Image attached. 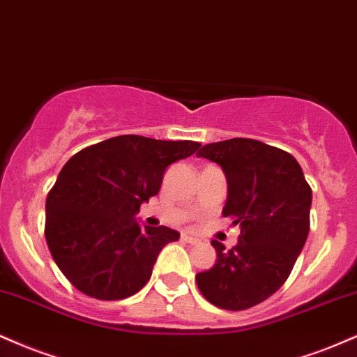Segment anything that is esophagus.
I'll list each match as a JSON object with an SVG mask.
<instances>
[{
    "mask_svg": "<svg viewBox=\"0 0 357 357\" xmlns=\"http://www.w3.org/2000/svg\"><path fill=\"white\" fill-rule=\"evenodd\" d=\"M182 241H183V242H188V244H197V242H199V237L192 236V234L183 232V234H182Z\"/></svg>",
    "mask_w": 357,
    "mask_h": 357,
    "instance_id": "obj_1",
    "label": "esophagus"
}]
</instances>
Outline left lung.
Masks as SVG:
<instances>
[{"mask_svg":"<svg viewBox=\"0 0 357 357\" xmlns=\"http://www.w3.org/2000/svg\"><path fill=\"white\" fill-rule=\"evenodd\" d=\"M197 157L219 163L227 178L222 215L241 225L236 247L212 241L215 266L195 275L208 303L244 311L286 282L309 234L312 190L291 153L252 138L207 144Z\"/></svg>","mask_w":357,"mask_h":357,"instance_id":"obj_1","label":"left lung"}]
</instances>
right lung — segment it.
I'll return each mask as SVG.
<instances>
[{
	"instance_id": "right-lung-1",
	"label": "right lung",
	"mask_w": 357,
	"mask_h": 357,
	"mask_svg": "<svg viewBox=\"0 0 357 357\" xmlns=\"http://www.w3.org/2000/svg\"><path fill=\"white\" fill-rule=\"evenodd\" d=\"M199 142L120 135L86 146L65 163L46 197L45 237L54 262L83 294L125 299L149 282L177 230L142 227L140 205L160 190L163 172Z\"/></svg>"
}]
</instances>
